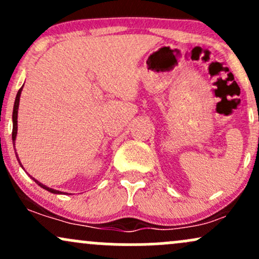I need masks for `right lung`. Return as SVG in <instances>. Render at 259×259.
Instances as JSON below:
<instances>
[{"label": "right lung", "mask_w": 259, "mask_h": 259, "mask_svg": "<svg viewBox=\"0 0 259 259\" xmlns=\"http://www.w3.org/2000/svg\"><path fill=\"white\" fill-rule=\"evenodd\" d=\"M23 86H24V85H23ZM23 86H22V88L19 89V91H18V94H17L16 101H14L13 114H12V119H13V132H12V140H13V144H16V138H17V132H18V109H19V100H20V94H22V90H23ZM17 159H18V162H19L20 167L23 168V165H22V163H20L19 157H18V154H17ZM23 169H24V168H23ZM31 179L34 180L35 183H36L38 186H41V187H42V189L47 190V191L52 192V194H63V192H62V191H58V190L51 189V187H47L46 185H44V184H41L40 181L35 179V178H31ZM64 194H65V192H64Z\"/></svg>", "instance_id": "1"}]
</instances>
